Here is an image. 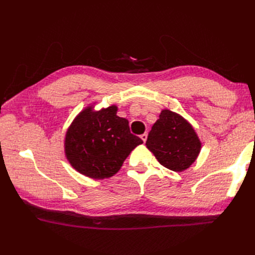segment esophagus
<instances>
[{
  "label": "esophagus",
  "mask_w": 255,
  "mask_h": 255,
  "mask_svg": "<svg viewBox=\"0 0 255 255\" xmlns=\"http://www.w3.org/2000/svg\"><path fill=\"white\" fill-rule=\"evenodd\" d=\"M140 138H141V139H142V141H143V142H145V141H147V138H148V133H147V132H144V133H142V134H141V136H140Z\"/></svg>",
  "instance_id": "obj_1"
}]
</instances>
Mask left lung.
<instances>
[{
    "mask_svg": "<svg viewBox=\"0 0 255 255\" xmlns=\"http://www.w3.org/2000/svg\"><path fill=\"white\" fill-rule=\"evenodd\" d=\"M145 145L160 164L174 172H182L197 159L202 142L185 118L163 110L149 132Z\"/></svg>",
    "mask_w": 255,
    "mask_h": 255,
    "instance_id": "8db88e82",
    "label": "left lung"
}]
</instances>
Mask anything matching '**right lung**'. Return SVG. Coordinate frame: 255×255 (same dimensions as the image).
<instances>
[{"label": "right lung", "instance_id": "add662e5", "mask_svg": "<svg viewBox=\"0 0 255 255\" xmlns=\"http://www.w3.org/2000/svg\"><path fill=\"white\" fill-rule=\"evenodd\" d=\"M117 106L100 111L88 106L74 118L64 138V152L81 174L95 180L108 178L121 167L142 140L129 129L126 118L117 116Z\"/></svg>", "mask_w": 255, "mask_h": 255}]
</instances>
